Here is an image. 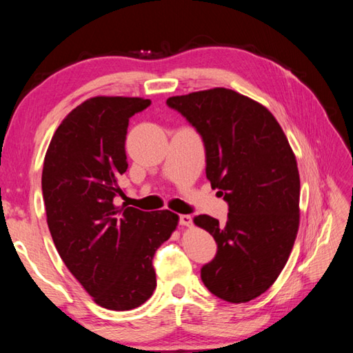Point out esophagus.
I'll return each mask as SVG.
<instances>
[{"label":"esophagus","instance_id":"34e87169","mask_svg":"<svg viewBox=\"0 0 353 353\" xmlns=\"http://www.w3.org/2000/svg\"><path fill=\"white\" fill-rule=\"evenodd\" d=\"M179 223H181L182 226L190 228L191 224H192V219H191V215H181V219H179Z\"/></svg>","mask_w":353,"mask_h":353}]
</instances>
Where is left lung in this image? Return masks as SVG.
Instances as JSON below:
<instances>
[{
	"label": "left lung",
	"mask_w": 353,
	"mask_h": 353,
	"mask_svg": "<svg viewBox=\"0 0 353 353\" xmlns=\"http://www.w3.org/2000/svg\"><path fill=\"white\" fill-rule=\"evenodd\" d=\"M167 104L200 133L208 181L229 205L224 224L209 215L194 219L216 243L201 281L226 302L253 301L274 283L296 241L301 221L296 156L272 112L232 89L170 97Z\"/></svg>",
	"instance_id": "1"
}]
</instances>
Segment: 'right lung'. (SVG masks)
I'll return each mask as SVG.
<instances>
[{"instance_id": "add662e5", "label": "right lung", "mask_w": 353, "mask_h": 353, "mask_svg": "<svg viewBox=\"0 0 353 353\" xmlns=\"http://www.w3.org/2000/svg\"><path fill=\"white\" fill-rule=\"evenodd\" d=\"M139 97H92L63 118L43 159L50 234L72 276L97 305L129 311L156 288L153 256L179 224L170 211L117 206L129 163V118L150 106Z\"/></svg>"}]
</instances>
